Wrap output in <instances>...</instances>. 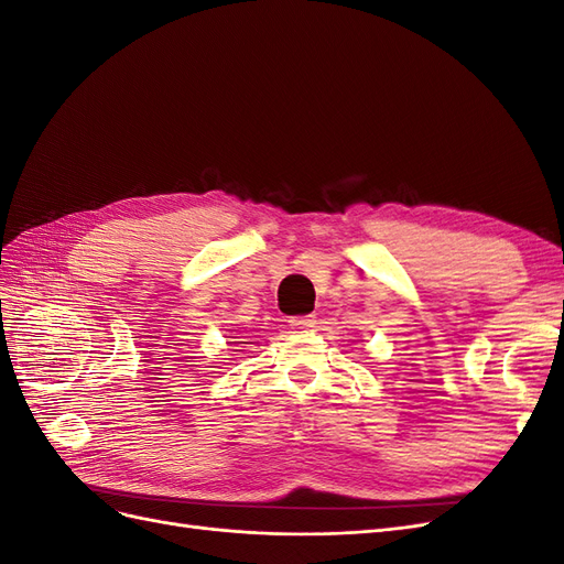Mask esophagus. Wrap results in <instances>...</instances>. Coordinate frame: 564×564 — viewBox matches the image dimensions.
Here are the masks:
<instances>
[{"label": "esophagus", "instance_id": "1", "mask_svg": "<svg viewBox=\"0 0 564 564\" xmlns=\"http://www.w3.org/2000/svg\"><path fill=\"white\" fill-rule=\"evenodd\" d=\"M289 324H292V329H296V332H305V329L315 327V315H301V317H292V319H289Z\"/></svg>", "mask_w": 564, "mask_h": 564}]
</instances>
